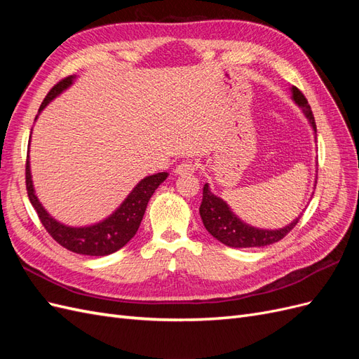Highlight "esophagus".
Returning <instances> with one entry per match:
<instances>
[{"instance_id": "esophagus-1", "label": "esophagus", "mask_w": 359, "mask_h": 359, "mask_svg": "<svg viewBox=\"0 0 359 359\" xmlns=\"http://www.w3.org/2000/svg\"><path fill=\"white\" fill-rule=\"evenodd\" d=\"M193 172H194V165L191 161H184L175 168V170H173L175 175H181V177L182 175H190V173H193Z\"/></svg>"}]
</instances>
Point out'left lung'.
I'll return each instance as SVG.
<instances>
[{
    "mask_svg": "<svg viewBox=\"0 0 359 359\" xmlns=\"http://www.w3.org/2000/svg\"><path fill=\"white\" fill-rule=\"evenodd\" d=\"M290 93H292V100L301 107L304 116L307 118L309 124L311 126L314 139H316V123H314V116L307 99L297 88V86H292ZM199 214H201L205 229L208 231L215 240H219L224 245L233 247V248L265 247L269 244H274L280 241L281 238H285L293 227L297 226V223L299 222L302 215L299 214L292 223H289L285 227H280V229H260V227H255L241 220L240 217L231 210V206L227 205L226 201L215 196V194L211 191L208 182L203 186Z\"/></svg>",
    "mask_w": 359,
    "mask_h": 359,
    "instance_id": "obj_1",
    "label": "left lung"
}]
</instances>
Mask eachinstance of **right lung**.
I'll use <instances>...</instances> for the list:
<instances>
[{
  "instance_id": "right-lung-1",
  "label": "right lung",
  "mask_w": 359,
  "mask_h": 359,
  "mask_svg": "<svg viewBox=\"0 0 359 359\" xmlns=\"http://www.w3.org/2000/svg\"><path fill=\"white\" fill-rule=\"evenodd\" d=\"M74 81L76 76H69V78L62 79L53 86L48 93L46 99L40 104L36 119L53 99H57L60 94L70 88ZM168 172H158L154 173V175H148L144 180H140L135 186V189L127 194V198L121 202V205H119L111 215H107L106 219L88 226H69L58 222L55 217H52L39 201L34 190V184H32L29 166V148L25 169L28 198L31 205L34 206V210L37 211L41 224L45 226V229L58 244L66 247L73 253L86 256L112 255L132 240L139 229L140 222L144 219L147 205L151 196H153L160 184L168 178Z\"/></svg>"
}]
</instances>
